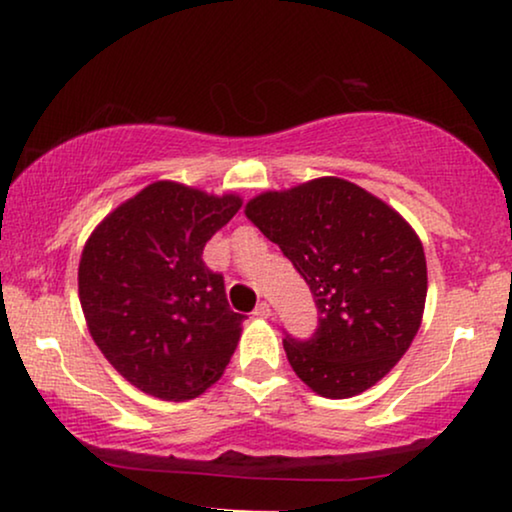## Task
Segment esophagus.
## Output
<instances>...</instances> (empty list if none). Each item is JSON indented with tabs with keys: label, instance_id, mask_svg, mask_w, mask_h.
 <instances>
[{
	"label": "esophagus",
	"instance_id": "34e87169",
	"mask_svg": "<svg viewBox=\"0 0 512 512\" xmlns=\"http://www.w3.org/2000/svg\"><path fill=\"white\" fill-rule=\"evenodd\" d=\"M254 317H258V319H270V317H272V310H270V305L265 303V300H261V303L256 305V310H254Z\"/></svg>",
	"mask_w": 512,
	"mask_h": 512
}]
</instances>
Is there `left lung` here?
I'll return each mask as SVG.
<instances>
[{
	"mask_svg": "<svg viewBox=\"0 0 512 512\" xmlns=\"http://www.w3.org/2000/svg\"><path fill=\"white\" fill-rule=\"evenodd\" d=\"M244 214L310 286L319 328L284 340L293 373L324 398H352L401 361L422 326L426 256L394 207L340 177L263 191Z\"/></svg>",
	"mask_w": 512,
	"mask_h": 512,
	"instance_id": "1",
	"label": "left lung"
}]
</instances>
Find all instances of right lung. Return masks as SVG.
Instances as JSON below:
<instances>
[{
	"instance_id": "obj_1",
	"label": "right lung",
	"mask_w": 512,
	"mask_h": 512,
	"mask_svg": "<svg viewBox=\"0 0 512 512\" xmlns=\"http://www.w3.org/2000/svg\"><path fill=\"white\" fill-rule=\"evenodd\" d=\"M242 207L160 179L97 223L79 261V300L95 345L132 387L188 401L221 380L242 335L223 277L202 249Z\"/></svg>"
}]
</instances>
